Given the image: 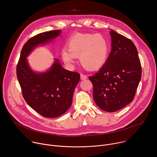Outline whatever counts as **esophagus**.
<instances>
[{
    "mask_svg": "<svg viewBox=\"0 0 157 157\" xmlns=\"http://www.w3.org/2000/svg\"><path fill=\"white\" fill-rule=\"evenodd\" d=\"M80 77H81V79L82 80H83V79H87V76L86 75H84V74H81Z\"/></svg>",
    "mask_w": 157,
    "mask_h": 157,
    "instance_id": "34e87169",
    "label": "esophagus"
}]
</instances>
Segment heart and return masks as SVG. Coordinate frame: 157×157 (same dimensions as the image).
<instances>
[{"label":"heart","instance_id":"obj_1","mask_svg":"<svg viewBox=\"0 0 157 157\" xmlns=\"http://www.w3.org/2000/svg\"><path fill=\"white\" fill-rule=\"evenodd\" d=\"M68 50L63 49L61 56L68 64L75 62L79 57L84 68L89 71H95L105 63L109 52V44L102 35L78 33L73 36L66 44Z\"/></svg>","mask_w":157,"mask_h":157}]
</instances>
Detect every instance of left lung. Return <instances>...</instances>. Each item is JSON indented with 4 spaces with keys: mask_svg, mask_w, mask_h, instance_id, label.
<instances>
[{
    "mask_svg": "<svg viewBox=\"0 0 157 157\" xmlns=\"http://www.w3.org/2000/svg\"><path fill=\"white\" fill-rule=\"evenodd\" d=\"M111 52L100 70L89 76L93 98L102 110L113 113L131 102L142 77V66L136 47L128 38L110 31Z\"/></svg>",
    "mask_w": 157,
    "mask_h": 157,
    "instance_id": "obj_1",
    "label": "left lung"
}]
</instances>
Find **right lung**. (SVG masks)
<instances>
[{
	"instance_id": "1",
	"label": "right lung",
	"mask_w": 157,
	"mask_h": 157,
	"mask_svg": "<svg viewBox=\"0 0 157 157\" xmlns=\"http://www.w3.org/2000/svg\"><path fill=\"white\" fill-rule=\"evenodd\" d=\"M60 31L43 32L30 38L21 49L17 65V76L25 101L44 117H57L68 110L80 74L63 68L58 59L48 71L35 73L30 68L26 57L38 44L59 36Z\"/></svg>"
}]
</instances>
